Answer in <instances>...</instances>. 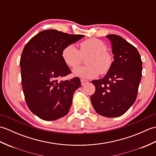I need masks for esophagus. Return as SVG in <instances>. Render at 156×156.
<instances>
[{"label": "esophagus", "instance_id": "34e87169", "mask_svg": "<svg viewBox=\"0 0 156 156\" xmlns=\"http://www.w3.org/2000/svg\"><path fill=\"white\" fill-rule=\"evenodd\" d=\"M81 84H82V86H84L86 84H87L88 83V81L87 80H83V79H81Z\"/></svg>", "mask_w": 156, "mask_h": 156}]
</instances>
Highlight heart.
<instances>
[{
  "label": "heart",
  "mask_w": 156,
  "mask_h": 156,
  "mask_svg": "<svg viewBox=\"0 0 156 156\" xmlns=\"http://www.w3.org/2000/svg\"><path fill=\"white\" fill-rule=\"evenodd\" d=\"M79 51L74 45L66 46L62 51V58L69 67L76 68L80 64L82 57L87 59L88 66L75 69L74 74L84 79L97 77L98 74H105L112 65V55L107 51V47L104 42L96 38L88 39L80 43Z\"/></svg>",
  "instance_id": "obj_1"
}]
</instances>
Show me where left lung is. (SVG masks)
<instances>
[{"label":"left lung","instance_id":"left-lung-1","mask_svg":"<svg viewBox=\"0 0 156 156\" xmlns=\"http://www.w3.org/2000/svg\"><path fill=\"white\" fill-rule=\"evenodd\" d=\"M114 61L104 78L92 80L94 94L90 101L95 111L107 117L123 115L136 100L142 76V62L137 49L121 36L107 35Z\"/></svg>","mask_w":156,"mask_h":156}]
</instances>
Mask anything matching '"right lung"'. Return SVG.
I'll return each instance as SVG.
<instances>
[{"mask_svg":"<svg viewBox=\"0 0 156 156\" xmlns=\"http://www.w3.org/2000/svg\"><path fill=\"white\" fill-rule=\"evenodd\" d=\"M84 37L48 29L32 37L23 49L20 66L25 101L43 120H57L68 113L73 95L81 83L78 77L58 82L71 73L62 51Z\"/></svg>","mask_w":156,"mask_h":156,"instance_id":"obj_1","label":"right lung"}]
</instances>
